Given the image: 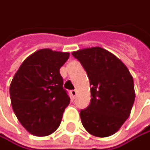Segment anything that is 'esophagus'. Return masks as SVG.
Segmentation results:
<instances>
[{"mask_svg": "<svg viewBox=\"0 0 150 150\" xmlns=\"http://www.w3.org/2000/svg\"><path fill=\"white\" fill-rule=\"evenodd\" d=\"M70 95H71V98L74 99V98H76V90H72V91H70Z\"/></svg>", "mask_w": 150, "mask_h": 150, "instance_id": "esophagus-1", "label": "esophagus"}]
</instances>
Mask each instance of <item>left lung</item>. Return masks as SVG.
Returning a JSON list of instances; mask_svg holds the SVG:
<instances>
[{
	"label": "left lung",
	"instance_id": "left-lung-1",
	"mask_svg": "<svg viewBox=\"0 0 150 150\" xmlns=\"http://www.w3.org/2000/svg\"><path fill=\"white\" fill-rule=\"evenodd\" d=\"M90 79L91 104L81 110L83 126L92 135L115 134L129 117L134 98L133 76L126 65L102 47L73 52Z\"/></svg>",
	"mask_w": 150,
	"mask_h": 150
}]
</instances>
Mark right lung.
I'll return each instance as SVG.
<instances>
[{"instance_id":"1","label":"right lung","mask_w":150,"mask_h":150,"mask_svg":"<svg viewBox=\"0 0 150 150\" xmlns=\"http://www.w3.org/2000/svg\"><path fill=\"white\" fill-rule=\"evenodd\" d=\"M69 53L40 49L21 64L9 87L13 111L31 134L46 136L59 126L70 98L59 68Z\"/></svg>"}]
</instances>
